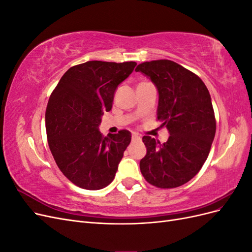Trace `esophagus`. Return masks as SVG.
I'll return each instance as SVG.
<instances>
[{"mask_svg": "<svg viewBox=\"0 0 252 252\" xmlns=\"http://www.w3.org/2000/svg\"><path fill=\"white\" fill-rule=\"evenodd\" d=\"M141 138H140V135L138 134V133H132V135H131V140H132V142H134V141H139Z\"/></svg>", "mask_w": 252, "mask_h": 252, "instance_id": "34e87169", "label": "esophagus"}]
</instances>
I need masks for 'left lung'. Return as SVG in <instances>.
Here are the masks:
<instances>
[{
    "label": "left lung",
    "mask_w": 252,
    "mask_h": 252,
    "mask_svg": "<svg viewBox=\"0 0 252 252\" xmlns=\"http://www.w3.org/2000/svg\"><path fill=\"white\" fill-rule=\"evenodd\" d=\"M135 71L156 85L158 120L170 134L164 144L143 136L147 154L140 162L141 172L158 188L184 185L202 168L216 135L209 91L196 74L169 60L144 62Z\"/></svg>",
    "instance_id": "1"
}]
</instances>
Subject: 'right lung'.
<instances>
[{
	"instance_id": "right-lung-1",
	"label": "right lung",
	"mask_w": 252,
	"mask_h": 252,
	"mask_svg": "<svg viewBox=\"0 0 252 252\" xmlns=\"http://www.w3.org/2000/svg\"><path fill=\"white\" fill-rule=\"evenodd\" d=\"M135 62L88 61L68 69L52 91L45 113L53 158L65 177L83 189L108 186L131 141V133L102 135L104 111H110L114 93Z\"/></svg>"
}]
</instances>
